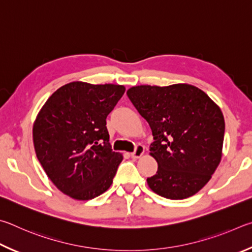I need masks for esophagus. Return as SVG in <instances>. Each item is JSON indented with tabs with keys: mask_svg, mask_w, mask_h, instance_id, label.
I'll return each instance as SVG.
<instances>
[{
	"mask_svg": "<svg viewBox=\"0 0 252 252\" xmlns=\"http://www.w3.org/2000/svg\"><path fill=\"white\" fill-rule=\"evenodd\" d=\"M144 152H145V147L143 146V145L138 144L137 146L135 147V151H134L133 153H131L130 155H131V157H133V158H139L140 156L143 155Z\"/></svg>",
	"mask_w": 252,
	"mask_h": 252,
	"instance_id": "34e87169",
	"label": "esophagus"
}]
</instances>
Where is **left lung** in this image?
<instances>
[{
    "label": "left lung",
    "instance_id": "obj_1",
    "mask_svg": "<svg viewBox=\"0 0 252 252\" xmlns=\"http://www.w3.org/2000/svg\"><path fill=\"white\" fill-rule=\"evenodd\" d=\"M127 96L153 131L149 151L158 169L147 178L149 188L173 200L195 195L221 159V110L205 92L188 84L135 86Z\"/></svg>",
    "mask_w": 252,
    "mask_h": 252
}]
</instances>
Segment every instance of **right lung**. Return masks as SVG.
Listing matches in <instances>:
<instances>
[{"label":"right lung","mask_w":252,"mask_h":252,"mask_svg":"<svg viewBox=\"0 0 252 252\" xmlns=\"http://www.w3.org/2000/svg\"><path fill=\"white\" fill-rule=\"evenodd\" d=\"M124 93L122 85L73 82L53 93L38 113L35 153L65 195L90 200L112 185L123 156L110 146L106 118Z\"/></svg>","instance_id":"right-lung-1"}]
</instances>
